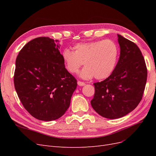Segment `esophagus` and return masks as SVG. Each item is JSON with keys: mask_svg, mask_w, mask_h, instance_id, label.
I'll return each mask as SVG.
<instances>
[{"mask_svg": "<svg viewBox=\"0 0 156 156\" xmlns=\"http://www.w3.org/2000/svg\"><path fill=\"white\" fill-rule=\"evenodd\" d=\"M77 84H78V85L79 86H80V87H83V86H84L85 85V83H84V82H81V81H77Z\"/></svg>", "mask_w": 156, "mask_h": 156, "instance_id": "obj_1", "label": "esophagus"}]
</instances>
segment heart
I'll return each mask as SVG.
<instances>
[{
    "instance_id": "1",
    "label": "heart",
    "mask_w": 156,
    "mask_h": 156,
    "mask_svg": "<svg viewBox=\"0 0 156 156\" xmlns=\"http://www.w3.org/2000/svg\"><path fill=\"white\" fill-rule=\"evenodd\" d=\"M73 51L64 49L62 58L66 69L77 73L83 64L86 66L80 77L88 80L95 77L101 80L108 77L115 70L119 58V48L111 40L80 42L73 47Z\"/></svg>"
}]
</instances>
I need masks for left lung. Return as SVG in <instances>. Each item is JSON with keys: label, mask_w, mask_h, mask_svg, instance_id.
<instances>
[{"label": "left lung", "mask_w": 156, "mask_h": 156, "mask_svg": "<svg viewBox=\"0 0 156 156\" xmlns=\"http://www.w3.org/2000/svg\"><path fill=\"white\" fill-rule=\"evenodd\" d=\"M118 41L119 62L109 77L94 83L95 93L90 101L96 112L109 119L123 117L137 107L147 79V68L138 46L120 34Z\"/></svg>", "instance_id": "obj_1"}]
</instances>
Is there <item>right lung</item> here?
I'll use <instances>...</instances> for the list:
<instances>
[{"instance_id":"obj_1","label":"right lung","mask_w":156,"mask_h":156,"mask_svg":"<svg viewBox=\"0 0 156 156\" xmlns=\"http://www.w3.org/2000/svg\"><path fill=\"white\" fill-rule=\"evenodd\" d=\"M58 41L36 37L23 47L16 61L13 81L17 96L33 117L43 121L64 114L77 85L65 68Z\"/></svg>"}]
</instances>
